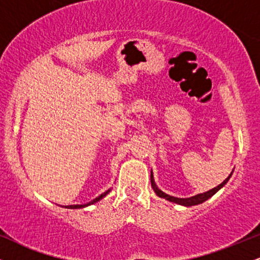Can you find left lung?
I'll use <instances>...</instances> for the list:
<instances>
[{
	"label": "left lung",
	"mask_w": 260,
	"mask_h": 260,
	"mask_svg": "<svg viewBox=\"0 0 260 260\" xmlns=\"http://www.w3.org/2000/svg\"><path fill=\"white\" fill-rule=\"evenodd\" d=\"M232 175V174H231ZM231 175L229 176L228 178H226L225 181L222 182V183H220L219 186L213 188V189L208 190V192L205 193H201V194H197L194 197H190V198H176V197H172V196H169L166 194V193L161 192L159 188L156 187V184H155L154 182V178H153V172L150 174V181H151V187H153V189L155 190V193H156L157 196L160 197V198H165L166 201H170V202H174V203H177V204H181V205H186V207H190V205H197V204H201V203L205 202L207 199L210 198L211 196H214L217 190L220 189V188L223 187V184H226V182L229 181V178L231 177Z\"/></svg>",
	"instance_id": "8db88e82"
}]
</instances>
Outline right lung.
I'll return each instance as SVG.
<instances>
[{
	"label": "right lung",
	"instance_id": "1",
	"mask_svg": "<svg viewBox=\"0 0 260 260\" xmlns=\"http://www.w3.org/2000/svg\"><path fill=\"white\" fill-rule=\"evenodd\" d=\"M110 192V189L109 190H106V192L105 193H103V194H101V196H99V197H98V198H95V199H92V201L91 202H89L88 203V204H83V205H67V207H66V208H68V209H77V208H84V207H86V205H90V204H92V203H96V202H99L100 201V199L101 198H104V197H105L106 194H107V193H109Z\"/></svg>",
	"mask_w": 260,
	"mask_h": 260
}]
</instances>
